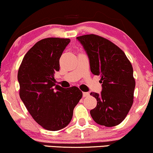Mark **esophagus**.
I'll use <instances>...</instances> for the list:
<instances>
[{
	"mask_svg": "<svg viewBox=\"0 0 153 153\" xmlns=\"http://www.w3.org/2000/svg\"><path fill=\"white\" fill-rule=\"evenodd\" d=\"M90 95L89 92H82V97H88Z\"/></svg>",
	"mask_w": 153,
	"mask_h": 153,
	"instance_id": "obj_1",
	"label": "esophagus"
}]
</instances>
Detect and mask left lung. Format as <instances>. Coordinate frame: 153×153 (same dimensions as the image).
Returning <instances> with one entry per match:
<instances>
[{"mask_svg": "<svg viewBox=\"0 0 153 153\" xmlns=\"http://www.w3.org/2000/svg\"><path fill=\"white\" fill-rule=\"evenodd\" d=\"M88 54L91 72L100 75L101 93L91 92L96 107L90 111L97 123L115 126L123 121L133 102L136 82L132 65L122 50L107 39L95 34L78 36Z\"/></svg>", "mask_w": 153, "mask_h": 153, "instance_id": "left-lung-1", "label": "left lung"}]
</instances>
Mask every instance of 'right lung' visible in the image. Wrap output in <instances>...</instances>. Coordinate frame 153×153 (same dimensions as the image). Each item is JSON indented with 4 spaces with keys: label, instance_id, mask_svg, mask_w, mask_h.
<instances>
[{
    "label": "right lung",
    "instance_id": "obj_1",
    "mask_svg": "<svg viewBox=\"0 0 153 153\" xmlns=\"http://www.w3.org/2000/svg\"><path fill=\"white\" fill-rule=\"evenodd\" d=\"M70 39L46 38L25 55L17 73L20 97L36 123L49 131H59L71 122L73 109L82 98L77 87L56 85L54 73Z\"/></svg>",
    "mask_w": 153,
    "mask_h": 153
}]
</instances>
